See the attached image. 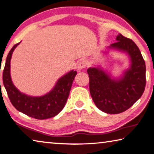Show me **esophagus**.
<instances>
[{
    "mask_svg": "<svg viewBox=\"0 0 154 154\" xmlns=\"http://www.w3.org/2000/svg\"><path fill=\"white\" fill-rule=\"evenodd\" d=\"M87 65V63L85 60H81V61L79 62V63L78 64V69H79V70H81L82 69H84V68L86 67Z\"/></svg>",
    "mask_w": 154,
    "mask_h": 154,
    "instance_id": "obj_1",
    "label": "esophagus"
}]
</instances>
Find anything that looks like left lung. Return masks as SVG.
Wrapping results in <instances>:
<instances>
[{
  "mask_svg": "<svg viewBox=\"0 0 154 154\" xmlns=\"http://www.w3.org/2000/svg\"><path fill=\"white\" fill-rule=\"evenodd\" d=\"M116 40L108 50L126 53L130 62L122 76L115 79L100 66L87 69L92 99L100 110L108 114H118L130 108L142 96L146 85L145 63L139 48L120 33Z\"/></svg>",
  "mask_w": 154,
  "mask_h": 154,
  "instance_id": "1",
  "label": "left lung"
}]
</instances>
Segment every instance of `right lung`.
I'll return each instance as SVG.
<instances>
[{
    "label": "right lung",
    "instance_id": "add662e5",
    "mask_svg": "<svg viewBox=\"0 0 154 154\" xmlns=\"http://www.w3.org/2000/svg\"><path fill=\"white\" fill-rule=\"evenodd\" d=\"M20 42L14 45L7 55L2 74L3 85L12 105L18 110L37 119H46L55 117L61 111L66 103L73 81L77 74L72 71L63 75L57 80L51 91L42 96H30L15 87L10 74V62L15 48Z\"/></svg>",
    "mask_w": 154,
    "mask_h": 154
}]
</instances>
